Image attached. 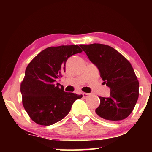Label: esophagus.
<instances>
[{
    "instance_id": "1",
    "label": "esophagus",
    "mask_w": 152,
    "mask_h": 152,
    "mask_svg": "<svg viewBox=\"0 0 152 152\" xmlns=\"http://www.w3.org/2000/svg\"><path fill=\"white\" fill-rule=\"evenodd\" d=\"M82 95H83V97H84V99H88V98L89 97V96H90V94H88V93H85V92H84L83 94H82Z\"/></svg>"
}]
</instances>
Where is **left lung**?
I'll list each match as a JSON object with an SVG mask.
<instances>
[{
	"label": "left lung",
	"instance_id": "left-lung-1",
	"mask_svg": "<svg viewBox=\"0 0 152 152\" xmlns=\"http://www.w3.org/2000/svg\"><path fill=\"white\" fill-rule=\"evenodd\" d=\"M80 46L99 69L104 84L110 91L109 97L99 96L101 102L95 112L110 121L127 118L139 97V82L132 64L109 45L93 43Z\"/></svg>",
	"mask_w": 152,
	"mask_h": 152
}]
</instances>
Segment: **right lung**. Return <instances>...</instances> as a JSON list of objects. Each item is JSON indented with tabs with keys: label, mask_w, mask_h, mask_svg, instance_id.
Returning <instances> with one entry per match:
<instances>
[{
	"label": "right lung",
	"mask_w": 152,
	"mask_h": 152,
	"mask_svg": "<svg viewBox=\"0 0 152 152\" xmlns=\"http://www.w3.org/2000/svg\"><path fill=\"white\" fill-rule=\"evenodd\" d=\"M82 51L77 45L50 47L28 64L20 92L25 109L36 123L48 126L60 121L68 114L74 101L82 97L65 92L56 83L66 71L67 60Z\"/></svg>",
	"instance_id": "obj_1"
}]
</instances>
